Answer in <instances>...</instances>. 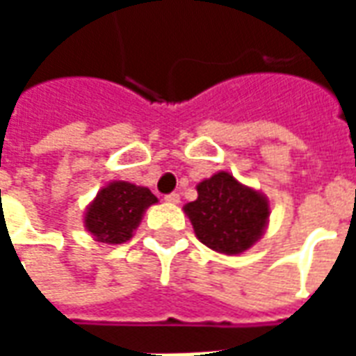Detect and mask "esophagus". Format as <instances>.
<instances>
[{"instance_id":"34e87169","label":"esophagus","mask_w":356,"mask_h":356,"mask_svg":"<svg viewBox=\"0 0 356 356\" xmlns=\"http://www.w3.org/2000/svg\"><path fill=\"white\" fill-rule=\"evenodd\" d=\"M179 200H181V196H179L177 193H171L165 196V202H168V204H179Z\"/></svg>"}]
</instances>
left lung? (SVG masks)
<instances>
[{"label": "left lung", "mask_w": 356, "mask_h": 356, "mask_svg": "<svg viewBox=\"0 0 356 356\" xmlns=\"http://www.w3.org/2000/svg\"><path fill=\"white\" fill-rule=\"evenodd\" d=\"M198 198L183 206L194 234L217 254L240 255L254 248L268 227L270 202L261 191L217 171L196 185Z\"/></svg>", "instance_id": "1"}]
</instances>
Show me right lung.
Here are the masks:
<instances>
[{
  "instance_id": "obj_1",
  "label": "right lung",
  "mask_w": 356,
  "mask_h": 356,
  "mask_svg": "<svg viewBox=\"0 0 356 356\" xmlns=\"http://www.w3.org/2000/svg\"><path fill=\"white\" fill-rule=\"evenodd\" d=\"M158 198L147 186L129 181H108L83 211V227L102 244H124L139 227L140 219Z\"/></svg>"
}]
</instances>
